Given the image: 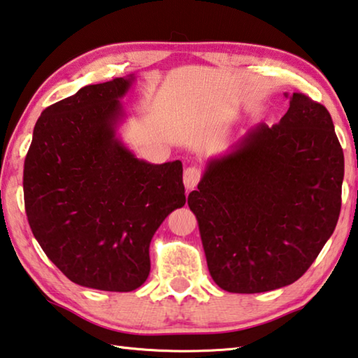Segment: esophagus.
<instances>
[{
	"label": "esophagus",
	"mask_w": 358,
	"mask_h": 358,
	"mask_svg": "<svg viewBox=\"0 0 358 358\" xmlns=\"http://www.w3.org/2000/svg\"><path fill=\"white\" fill-rule=\"evenodd\" d=\"M200 177H201V172L199 167H196V166L187 167L183 173V183L186 186V189H189V191L194 189V187H196L200 181Z\"/></svg>",
	"instance_id": "obj_1"
}]
</instances>
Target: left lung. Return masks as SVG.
I'll return each instance as SVG.
<instances>
[{
  "instance_id": "obj_1",
  "label": "left lung",
  "mask_w": 358,
  "mask_h": 358,
  "mask_svg": "<svg viewBox=\"0 0 358 358\" xmlns=\"http://www.w3.org/2000/svg\"><path fill=\"white\" fill-rule=\"evenodd\" d=\"M343 177L332 117L303 94L277 125L258 123L208 159L187 205L217 287L253 294L301 278L335 230Z\"/></svg>"
}]
</instances>
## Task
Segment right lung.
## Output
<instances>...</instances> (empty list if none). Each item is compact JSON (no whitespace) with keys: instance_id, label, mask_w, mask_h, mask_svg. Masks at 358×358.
Instances as JSON below:
<instances>
[{"instance_id":"obj_1","label":"right lung","mask_w":358,"mask_h":358,"mask_svg":"<svg viewBox=\"0 0 358 358\" xmlns=\"http://www.w3.org/2000/svg\"><path fill=\"white\" fill-rule=\"evenodd\" d=\"M136 78L84 86L38 117L24 159L26 216L71 282L128 292L150 274L148 247L186 203L181 161L150 164L117 136Z\"/></svg>"}]
</instances>
